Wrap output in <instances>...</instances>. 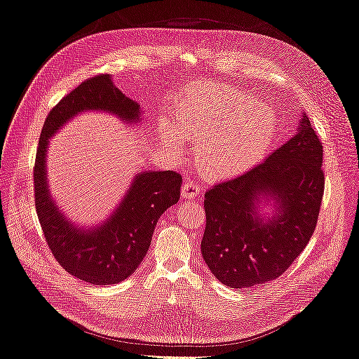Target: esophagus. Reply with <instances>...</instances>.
<instances>
[{
    "label": "esophagus",
    "instance_id": "esophagus-1",
    "mask_svg": "<svg viewBox=\"0 0 359 359\" xmlns=\"http://www.w3.org/2000/svg\"><path fill=\"white\" fill-rule=\"evenodd\" d=\"M201 193V187L198 186L196 182L193 181H187L186 184L182 186V198L186 199H194Z\"/></svg>",
    "mask_w": 359,
    "mask_h": 359
}]
</instances>
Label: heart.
Instances as JSON below:
<instances>
[{"instance_id": "heart-1", "label": "heart", "mask_w": 359, "mask_h": 359, "mask_svg": "<svg viewBox=\"0 0 359 359\" xmlns=\"http://www.w3.org/2000/svg\"><path fill=\"white\" fill-rule=\"evenodd\" d=\"M178 124L161 123L163 142L181 154L182 133L198 144L196 157L206 177H238L262 160L277 132L274 111L253 95L226 86L191 91L178 109Z\"/></svg>"}]
</instances>
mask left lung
Here are the masks:
<instances>
[{"label": "left lung", "mask_w": 359, "mask_h": 359, "mask_svg": "<svg viewBox=\"0 0 359 359\" xmlns=\"http://www.w3.org/2000/svg\"><path fill=\"white\" fill-rule=\"evenodd\" d=\"M323 187L322 144L302 112L297 133L264 163L205 193L201 248L214 277L241 289L283 274L314 232Z\"/></svg>", "instance_id": "1"}]
</instances>
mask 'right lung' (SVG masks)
<instances>
[{
  "label": "right lung",
  "instance_id": "1",
  "mask_svg": "<svg viewBox=\"0 0 359 359\" xmlns=\"http://www.w3.org/2000/svg\"><path fill=\"white\" fill-rule=\"evenodd\" d=\"M83 112L111 114L127 126L142 123L140 104L119 91L109 74L82 82L49 112L34 165L36 211L58 264L76 278L103 286L132 276L145 257L160 215L180 201L182 178L173 170H145L135 178L112 214L99 224L81 226L53 201L48 181L50 137Z\"/></svg>",
  "mask_w": 359,
  "mask_h": 359
}]
</instances>
